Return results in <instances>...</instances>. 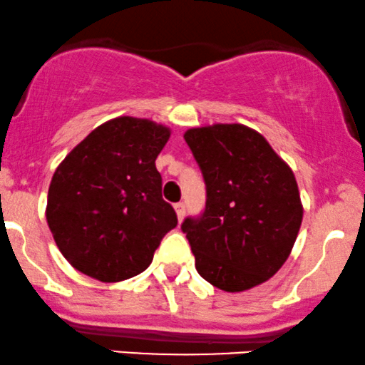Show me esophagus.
<instances>
[{
  "mask_svg": "<svg viewBox=\"0 0 365 365\" xmlns=\"http://www.w3.org/2000/svg\"><path fill=\"white\" fill-rule=\"evenodd\" d=\"M174 210H175V215H178L179 222H182L184 213H186V206H184V203H175L174 205Z\"/></svg>",
  "mask_w": 365,
  "mask_h": 365,
  "instance_id": "34e87169",
  "label": "esophagus"
}]
</instances>
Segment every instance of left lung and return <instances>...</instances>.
<instances>
[{
	"label": "left lung",
	"instance_id": "8db88e82",
	"mask_svg": "<svg viewBox=\"0 0 365 365\" xmlns=\"http://www.w3.org/2000/svg\"><path fill=\"white\" fill-rule=\"evenodd\" d=\"M184 140L206 184L203 215L181 225L196 271L227 292L262 284L289 257L303 222L294 174L245 125L190 128Z\"/></svg>",
	"mask_w": 365,
	"mask_h": 365
}]
</instances>
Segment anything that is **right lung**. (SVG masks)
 Returning <instances> with one entry per match:
<instances>
[{
	"instance_id": "1",
	"label": "right lung",
	"mask_w": 365,
	"mask_h": 365,
	"mask_svg": "<svg viewBox=\"0 0 365 365\" xmlns=\"http://www.w3.org/2000/svg\"><path fill=\"white\" fill-rule=\"evenodd\" d=\"M169 137L170 130L155 121L118 116L58 164L45 217L58 250L79 272L101 282L137 276L178 225L155 168Z\"/></svg>"
}]
</instances>
